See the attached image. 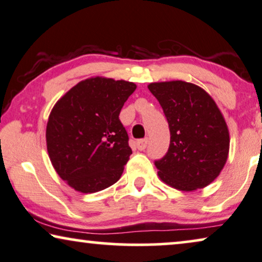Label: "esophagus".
Masks as SVG:
<instances>
[{
	"instance_id": "esophagus-1",
	"label": "esophagus",
	"mask_w": 262,
	"mask_h": 262,
	"mask_svg": "<svg viewBox=\"0 0 262 262\" xmlns=\"http://www.w3.org/2000/svg\"><path fill=\"white\" fill-rule=\"evenodd\" d=\"M147 143H148V140L147 139L138 140V141H136V147H138L139 150H143V149H146Z\"/></svg>"
}]
</instances>
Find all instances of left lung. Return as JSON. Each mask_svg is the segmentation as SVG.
<instances>
[{
  "mask_svg": "<svg viewBox=\"0 0 262 262\" xmlns=\"http://www.w3.org/2000/svg\"><path fill=\"white\" fill-rule=\"evenodd\" d=\"M148 89L171 134L166 154L154 161L160 179L182 191L209 185L229 152V133L216 103L202 88L182 80L152 83Z\"/></svg>",
  "mask_w": 262,
  "mask_h": 262,
  "instance_id": "8db88e82",
  "label": "left lung"
}]
</instances>
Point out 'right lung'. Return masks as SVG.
<instances>
[{
	"label": "right lung",
	"mask_w": 262,
	"mask_h": 262,
	"mask_svg": "<svg viewBox=\"0 0 262 262\" xmlns=\"http://www.w3.org/2000/svg\"><path fill=\"white\" fill-rule=\"evenodd\" d=\"M136 85L89 78L57 102L46 128L50 159L62 180L83 193L112 186L121 178L132 149L119 119Z\"/></svg>",
	"instance_id": "right-lung-1"
}]
</instances>
